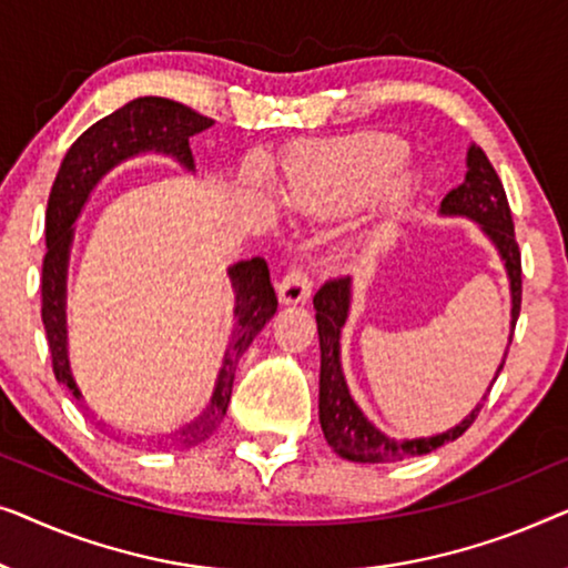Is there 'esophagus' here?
I'll list each match as a JSON object with an SVG mask.
<instances>
[{"label":"esophagus","mask_w":568,"mask_h":568,"mask_svg":"<svg viewBox=\"0 0 568 568\" xmlns=\"http://www.w3.org/2000/svg\"><path fill=\"white\" fill-rule=\"evenodd\" d=\"M311 295V277L303 265H295L277 283V298L281 303H303Z\"/></svg>","instance_id":"obj_1"}]
</instances>
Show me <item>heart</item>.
Masks as SVG:
<instances>
[{"instance_id": "obj_1", "label": "heart", "mask_w": 568, "mask_h": 568, "mask_svg": "<svg viewBox=\"0 0 568 568\" xmlns=\"http://www.w3.org/2000/svg\"><path fill=\"white\" fill-rule=\"evenodd\" d=\"M409 151L394 139H347L295 149L285 156L277 193L287 211L298 215H334L357 207L388 187L383 211L398 215L409 205L417 182L395 180Z\"/></svg>"}]
</instances>
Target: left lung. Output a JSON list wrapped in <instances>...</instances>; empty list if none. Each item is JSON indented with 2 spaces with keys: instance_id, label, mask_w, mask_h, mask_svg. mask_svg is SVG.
I'll list each match as a JSON object with an SVG mask.
<instances>
[{
  "instance_id": "obj_1",
  "label": "left lung",
  "mask_w": 568,
  "mask_h": 568,
  "mask_svg": "<svg viewBox=\"0 0 568 568\" xmlns=\"http://www.w3.org/2000/svg\"><path fill=\"white\" fill-rule=\"evenodd\" d=\"M440 211L445 215H468L481 223L486 236L497 246L501 260H505L509 275V291H513V334L517 316H520L523 303V262L520 246L515 239V223L509 213L507 193L501 187V180L494 170L489 156L484 154L481 146L468 149V172L466 180L458 187L443 197ZM316 308V326H318V347H322V381H318V419L326 443L337 450L342 458L361 460V463H386V460H404L414 455L433 453L437 447L458 440L466 429L474 425L484 404H478L458 427L447 429L435 437H419V440H390L378 433L371 422L357 409L353 396H349L345 375L339 365V332L345 326L347 308H349V277H329L314 295ZM509 334V345H513ZM507 357V355H505ZM505 367V361L497 367V378ZM486 398V396H484Z\"/></svg>"
}]
</instances>
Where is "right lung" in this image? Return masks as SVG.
I'll return each mask as SVG.
<instances>
[{"instance_id": "obj_1", "label": "right lung", "mask_w": 568, "mask_h": 568, "mask_svg": "<svg viewBox=\"0 0 568 568\" xmlns=\"http://www.w3.org/2000/svg\"><path fill=\"white\" fill-rule=\"evenodd\" d=\"M213 121L182 102L166 98H139L131 100L115 113H110L79 135L63 156L55 174L51 195L45 207V257H43V326L48 349H51V363L55 381L74 390L82 398L74 378L69 371L67 357V314H63V301H67V262L71 246V223L77 221L79 211L92 187L98 185L102 174H108L123 159L141 154V151H159V154L174 156L182 166L195 170L193 151H190V135L211 128ZM231 285L236 291V326L231 334L226 357H223L219 383L205 406L201 417L190 425L180 427L178 433L166 435L170 447L190 450V447L205 443L226 417L231 388H234V373L239 357L252 345L262 326L275 316L277 295L270 283L267 262L262 257L239 262L229 270Z\"/></svg>"}]
</instances>
